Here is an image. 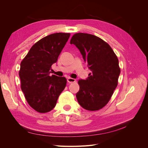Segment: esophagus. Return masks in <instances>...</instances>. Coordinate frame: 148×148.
Here are the masks:
<instances>
[{
    "label": "esophagus",
    "mask_w": 148,
    "mask_h": 148,
    "mask_svg": "<svg viewBox=\"0 0 148 148\" xmlns=\"http://www.w3.org/2000/svg\"><path fill=\"white\" fill-rule=\"evenodd\" d=\"M67 82L69 83H73L76 82V79L74 78H69L68 79H67Z\"/></svg>",
    "instance_id": "1"
}]
</instances>
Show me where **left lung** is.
Masks as SVG:
<instances>
[{"instance_id": "8db88e82", "label": "left lung", "mask_w": 148, "mask_h": 148, "mask_svg": "<svg viewBox=\"0 0 148 148\" xmlns=\"http://www.w3.org/2000/svg\"><path fill=\"white\" fill-rule=\"evenodd\" d=\"M70 44L79 49L92 71L87 79L78 81V102L86 110H99L109 102L117 86L120 73L118 58L109 44L95 35L76 33Z\"/></svg>"}]
</instances>
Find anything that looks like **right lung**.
I'll return each instance as SVG.
<instances>
[{"label": "right lung", "instance_id": "right-lung-1", "mask_svg": "<svg viewBox=\"0 0 148 148\" xmlns=\"http://www.w3.org/2000/svg\"><path fill=\"white\" fill-rule=\"evenodd\" d=\"M70 36V33H57L42 38L31 47L20 64L21 89L28 104L39 113L54 108L66 86V78L50 76V70Z\"/></svg>", "mask_w": 148, "mask_h": 148}]
</instances>
